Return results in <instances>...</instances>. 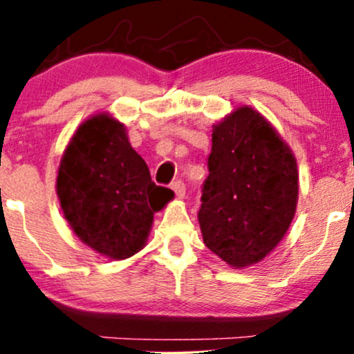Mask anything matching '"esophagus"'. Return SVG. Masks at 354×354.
<instances>
[{"instance_id": "esophagus-1", "label": "esophagus", "mask_w": 354, "mask_h": 354, "mask_svg": "<svg viewBox=\"0 0 354 354\" xmlns=\"http://www.w3.org/2000/svg\"><path fill=\"white\" fill-rule=\"evenodd\" d=\"M171 189L176 193L178 198H183L186 193V185L181 180H176L174 183H171Z\"/></svg>"}]
</instances>
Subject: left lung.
I'll return each instance as SVG.
<instances>
[{
  "label": "left lung",
  "mask_w": 354,
  "mask_h": 354,
  "mask_svg": "<svg viewBox=\"0 0 354 354\" xmlns=\"http://www.w3.org/2000/svg\"><path fill=\"white\" fill-rule=\"evenodd\" d=\"M198 213L203 241L233 268L261 261L296 213L298 166L265 116L239 106L213 126Z\"/></svg>",
  "instance_id": "obj_1"
}]
</instances>
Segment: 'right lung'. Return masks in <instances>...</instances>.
<instances>
[{"label":"right lung","mask_w":354,"mask_h":354,"mask_svg":"<svg viewBox=\"0 0 354 354\" xmlns=\"http://www.w3.org/2000/svg\"><path fill=\"white\" fill-rule=\"evenodd\" d=\"M56 193L76 236L111 259L143 250L154 213L173 196L151 181L124 124L108 113L76 129L61 158Z\"/></svg>","instance_id":"add662e5"}]
</instances>
